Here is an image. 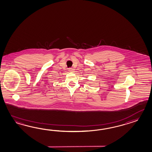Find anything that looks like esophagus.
<instances>
[{"instance_id": "obj_1", "label": "esophagus", "mask_w": 152, "mask_h": 152, "mask_svg": "<svg viewBox=\"0 0 152 152\" xmlns=\"http://www.w3.org/2000/svg\"><path fill=\"white\" fill-rule=\"evenodd\" d=\"M68 71L69 72H74V70L73 68H69V69H68Z\"/></svg>"}]
</instances>
